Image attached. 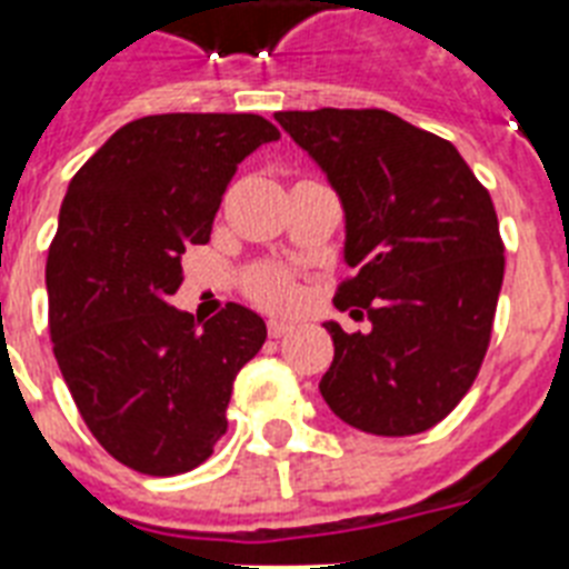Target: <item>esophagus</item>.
<instances>
[{"instance_id": "34e87169", "label": "esophagus", "mask_w": 569, "mask_h": 569, "mask_svg": "<svg viewBox=\"0 0 569 569\" xmlns=\"http://www.w3.org/2000/svg\"><path fill=\"white\" fill-rule=\"evenodd\" d=\"M289 330H292V325H289V321H283V319H271V321H268V337H271V339L286 337Z\"/></svg>"}]
</instances>
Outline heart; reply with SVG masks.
Returning a JSON list of instances; mask_svg holds the SVG:
<instances>
[{"instance_id": "obj_1", "label": "heart", "mask_w": 569, "mask_h": 569, "mask_svg": "<svg viewBox=\"0 0 569 569\" xmlns=\"http://www.w3.org/2000/svg\"><path fill=\"white\" fill-rule=\"evenodd\" d=\"M250 301H257L266 310H289L298 298V283L289 268L280 266H257L248 274Z\"/></svg>"}]
</instances>
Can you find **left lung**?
Wrapping results in <instances>:
<instances>
[{
  "instance_id": "left-lung-1",
  "label": "left lung",
  "mask_w": 569,
  "mask_h": 569,
  "mask_svg": "<svg viewBox=\"0 0 569 569\" xmlns=\"http://www.w3.org/2000/svg\"><path fill=\"white\" fill-rule=\"evenodd\" d=\"M277 123L319 162L346 209L339 310L321 398L378 437H410L442 422L469 392L493 333L505 244L490 191L446 138L383 109L277 111Z\"/></svg>"
}]
</instances>
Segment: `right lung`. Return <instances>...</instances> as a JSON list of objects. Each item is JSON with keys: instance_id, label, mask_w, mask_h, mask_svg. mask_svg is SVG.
<instances>
[{"instance_id": "right-lung-1", "label": "right lung", "mask_w": 569, "mask_h": 569, "mask_svg": "<svg viewBox=\"0 0 569 569\" xmlns=\"http://www.w3.org/2000/svg\"><path fill=\"white\" fill-rule=\"evenodd\" d=\"M259 114H150L118 129L67 189L47 257L49 337L88 431L123 467L180 476L227 433L232 380L266 342L239 303L171 307L182 253L206 244Z\"/></svg>"}]
</instances>
